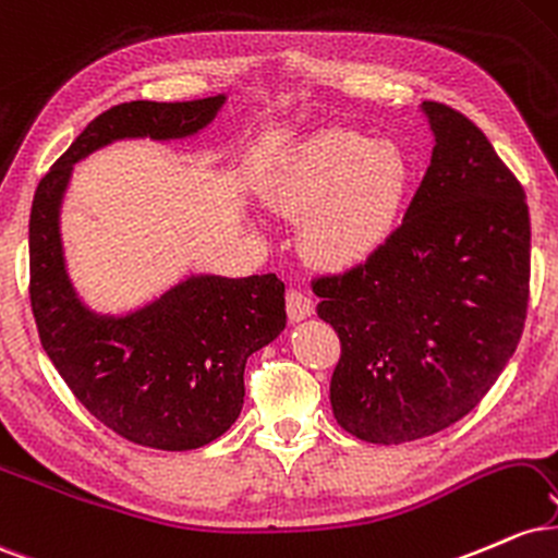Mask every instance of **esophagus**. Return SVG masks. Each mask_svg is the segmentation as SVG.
Here are the masks:
<instances>
[{"instance_id":"34e87169","label":"esophagus","mask_w":558,"mask_h":558,"mask_svg":"<svg viewBox=\"0 0 558 558\" xmlns=\"http://www.w3.org/2000/svg\"><path fill=\"white\" fill-rule=\"evenodd\" d=\"M287 316L290 320H303L313 313V300L307 298L303 290H298V287H292V290H287Z\"/></svg>"}]
</instances>
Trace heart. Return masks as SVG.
Instances as JSON below:
<instances>
[{"mask_svg":"<svg viewBox=\"0 0 558 558\" xmlns=\"http://www.w3.org/2000/svg\"><path fill=\"white\" fill-rule=\"evenodd\" d=\"M410 163L395 143L357 130H326L307 141L268 182V201L305 221L303 251L313 264L347 271L368 260L395 227Z\"/></svg>","mask_w":558,"mask_h":558,"instance_id":"1","label":"heart"}]
</instances>
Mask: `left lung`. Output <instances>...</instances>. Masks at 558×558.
<instances>
[{
	"instance_id": "1",
	"label": "left lung",
	"mask_w": 558,
	"mask_h": 558,
	"mask_svg": "<svg viewBox=\"0 0 558 558\" xmlns=\"http://www.w3.org/2000/svg\"><path fill=\"white\" fill-rule=\"evenodd\" d=\"M434 156L402 225L360 266L313 279L337 331L331 408L371 444L434 436L477 408L520 344L525 190L462 111L423 104Z\"/></svg>"
}]
</instances>
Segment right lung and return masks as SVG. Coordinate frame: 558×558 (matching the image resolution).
I'll use <instances>...</instances> for the list:
<instances>
[{
  "label": "right lung",
  "mask_w": 558,
  "mask_h": 558,
  "mask_svg": "<svg viewBox=\"0 0 558 558\" xmlns=\"http://www.w3.org/2000/svg\"><path fill=\"white\" fill-rule=\"evenodd\" d=\"M225 96L130 101L98 114L33 195L31 311L38 339L72 395L124 441L161 451L211 444L238 421L247 357L284 329L277 274L193 277L124 318L77 303L62 264L59 201L72 163L120 137H185L214 120Z\"/></svg>",
  "instance_id": "add662e5"
}]
</instances>
